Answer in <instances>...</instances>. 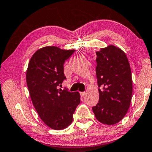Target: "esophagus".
I'll return each instance as SVG.
<instances>
[{"mask_svg":"<svg viewBox=\"0 0 152 152\" xmlns=\"http://www.w3.org/2000/svg\"><path fill=\"white\" fill-rule=\"evenodd\" d=\"M86 92H80V95H81V97H83V96L86 95Z\"/></svg>","mask_w":152,"mask_h":152,"instance_id":"obj_1","label":"esophagus"}]
</instances>
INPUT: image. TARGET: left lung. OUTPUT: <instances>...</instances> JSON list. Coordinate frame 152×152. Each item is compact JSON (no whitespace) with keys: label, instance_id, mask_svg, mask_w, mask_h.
<instances>
[{"label":"left lung","instance_id":"left-lung-1","mask_svg":"<svg viewBox=\"0 0 152 152\" xmlns=\"http://www.w3.org/2000/svg\"><path fill=\"white\" fill-rule=\"evenodd\" d=\"M99 99L92 111L99 121L106 125L119 122L127 114L132 95L130 66L126 55L113 45L96 52Z\"/></svg>","mask_w":152,"mask_h":152}]
</instances>
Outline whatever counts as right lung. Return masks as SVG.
Instances as JSON below:
<instances>
[{
	"instance_id": "add662e5",
	"label": "right lung",
	"mask_w": 152,
	"mask_h": 152,
	"mask_svg": "<svg viewBox=\"0 0 152 152\" xmlns=\"http://www.w3.org/2000/svg\"><path fill=\"white\" fill-rule=\"evenodd\" d=\"M75 50L46 47L33 55L26 79L35 109L44 123L60 130L71 124L72 115L80 103L78 92L58 89L66 80L64 64Z\"/></svg>"
}]
</instances>
